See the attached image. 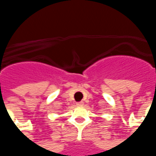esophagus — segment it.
<instances>
[{
    "mask_svg": "<svg viewBox=\"0 0 156 156\" xmlns=\"http://www.w3.org/2000/svg\"><path fill=\"white\" fill-rule=\"evenodd\" d=\"M77 105H78V106H83V102H78V103H77Z\"/></svg>",
    "mask_w": 156,
    "mask_h": 156,
    "instance_id": "esophagus-1",
    "label": "esophagus"
}]
</instances>
